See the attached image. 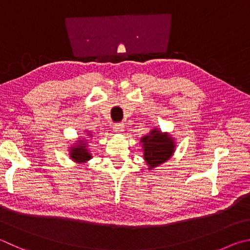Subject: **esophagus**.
Masks as SVG:
<instances>
[{
    "instance_id": "1",
    "label": "esophagus",
    "mask_w": 250,
    "mask_h": 250,
    "mask_svg": "<svg viewBox=\"0 0 250 250\" xmlns=\"http://www.w3.org/2000/svg\"><path fill=\"white\" fill-rule=\"evenodd\" d=\"M124 130H125V125L122 124H116L115 125H113V131H115V132L121 133Z\"/></svg>"
}]
</instances>
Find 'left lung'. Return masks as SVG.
I'll list each match as a JSON object with an SVG mask.
<instances>
[{"label":"left lung","mask_w":250,"mask_h":250,"mask_svg":"<svg viewBox=\"0 0 250 250\" xmlns=\"http://www.w3.org/2000/svg\"><path fill=\"white\" fill-rule=\"evenodd\" d=\"M144 160L148 165V169H153L158 165L168 161L175 152V141L168 133H163L157 128L151 130L148 134L141 139Z\"/></svg>","instance_id":"8db88e82"}]
</instances>
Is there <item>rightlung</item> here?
<instances>
[{"label":"right lung","instance_id":"1","mask_svg":"<svg viewBox=\"0 0 250 250\" xmlns=\"http://www.w3.org/2000/svg\"><path fill=\"white\" fill-rule=\"evenodd\" d=\"M92 137V134H88ZM88 145L86 140L84 139L76 141V143L73 146L70 147V157L73 160L75 163H79V164H83L92 158V154L89 153V149L87 148Z\"/></svg>","mask_w":250,"mask_h":250}]
</instances>
